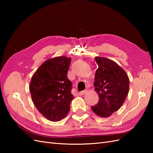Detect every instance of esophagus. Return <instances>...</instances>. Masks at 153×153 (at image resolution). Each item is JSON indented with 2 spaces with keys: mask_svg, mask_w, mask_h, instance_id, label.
Segmentation results:
<instances>
[{
  "mask_svg": "<svg viewBox=\"0 0 153 153\" xmlns=\"http://www.w3.org/2000/svg\"><path fill=\"white\" fill-rule=\"evenodd\" d=\"M86 93H87V90H84L83 91H81L79 94V95H85Z\"/></svg>",
  "mask_w": 153,
  "mask_h": 153,
  "instance_id": "1",
  "label": "esophagus"
}]
</instances>
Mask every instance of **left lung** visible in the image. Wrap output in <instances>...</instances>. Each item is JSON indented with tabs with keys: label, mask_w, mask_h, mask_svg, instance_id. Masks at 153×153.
<instances>
[{
	"label": "left lung",
	"mask_w": 153,
	"mask_h": 153,
	"mask_svg": "<svg viewBox=\"0 0 153 153\" xmlns=\"http://www.w3.org/2000/svg\"><path fill=\"white\" fill-rule=\"evenodd\" d=\"M98 64L95 76V91L99 102L91 107L93 112L101 118H108L118 110L129 93V79L126 71L114 61L96 56Z\"/></svg>",
	"instance_id": "8db88e82"
}]
</instances>
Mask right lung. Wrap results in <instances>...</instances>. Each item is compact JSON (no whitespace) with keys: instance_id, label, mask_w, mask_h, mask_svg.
I'll return each mask as SVG.
<instances>
[{"instance_id":"1","label":"right lung","mask_w":153,"mask_h":153,"mask_svg":"<svg viewBox=\"0 0 153 153\" xmlns=\"http://www.w3.org/2000/svg\"><path fill=\"white\" fill-rule=\"evenodd\" d=\"M71 58L61 56L49 58L37 68L31 77L30 91L38 111L51 122H58L67 116L70 103L71 83L67 72Z\"/></svg>"}]
</instances>
